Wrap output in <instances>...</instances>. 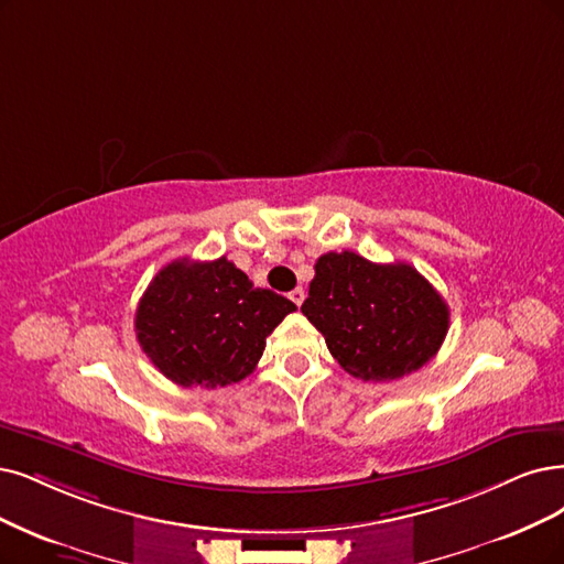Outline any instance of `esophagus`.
I'll return each mask as SVG.
<instances>
[{"label": "esophagus", "mask_w": 564, "mask_h": 564, "mask_svg": "<svg viewBox=\"0 0 564 564\" xmlns=\"http://www.w3.org/2000/svg\"><path fill=\"white\" fill-rule=\"evenodd\" d=\"M288 297H290V300H293V302H295L297 306H302V302H304V290H302V288H295V290H293V293H290Z\"/></svg>", "instance_id": "esophagus-1"}]
</instances>
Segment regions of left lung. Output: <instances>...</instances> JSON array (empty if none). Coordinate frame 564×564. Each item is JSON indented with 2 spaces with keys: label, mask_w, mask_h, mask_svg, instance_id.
Segmentation results:
<instances>
[{
  "label": "left lung",
  "mask_w": 564,
  "mask_h": 564,
  "mask_svg": "<svg viewBox=\"0 0 564 564\" xmlns=\"http://www.w3.org/2000/svg\"><path fill=\"white\" fill-rule=\"evenodd\" d=\"M314 269L302 314L350 377L402 379L442 348L448 306L411 264H377L344 250L321 256Z\"/></svg>",
  "instance_id": "8db88e82"
}]
</instances>
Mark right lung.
<instances>
[{"label":"right lung","instance_id":"1","mask_svg":"<svg viewBox=\"0 0 564 564\" xmlns=\"http://www.w3.org/2000/svg\"><path fill=\"white\" fill-rule=\"evenodd\" d=\"M297 306L256 288L225 256L162 267L139 300L134 332L145 356L183 388H225L256 369L274 327Z\"/></svg>","mask_w":564,"mask_h":564}]
</instances>
